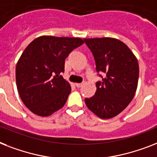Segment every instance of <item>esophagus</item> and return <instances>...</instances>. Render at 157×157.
<instances>
[{"mask_svg": "<svg viewBox=\"0 0 157 157\" xmlns=\"http://www.w3.org/2000/svg\"><path fill=\"white\" fill-rule=\"evenodd\" d=\"M83 84H84V83H76V86L77 88H80V87H81V86H82Z\"/></svg>", "mask_w": 157, "mask_h": 157, "instance_id": "1", "label": "esophagus"}]
</instances>
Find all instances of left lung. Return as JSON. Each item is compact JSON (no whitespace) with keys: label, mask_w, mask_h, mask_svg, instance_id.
I'll return each mask as SVG.
<instances>
[{"label":"left lung","mask_w":157,"mask_h":157,"mask_svg":"<svg viewBox=\"0 0 157 157\" xmlns=\"http://www.w3.org/2000/svg\"><path fill=\"white\" fill-rule=\"evenodd\" d=\"M84 41L93 53L97 72L102 79L96 83L94 96L85 99V104L99 118H113L123 111L135 96L139 79L137 59L118 39L97 38Z\"/></svg>","instance_id":"8db88e82"}]
</instances>
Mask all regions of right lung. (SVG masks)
Listing matches in <instances>:
<instances>
[{
    "label": "right lung",
    "instance_id": "add662e5",
    "mask_svg": "<svg viewBox=\"0 0 157 157\" xmlns=\"http://www.w3.org/2000/svg\"><path fill=\"white\" fill-rule=\"evenodd\" d=\"M83 43L80 38L41 36L24 50L16 66V83L30 111L46 117L64 105L71 92L69 83L61 76L64 60Z\"/></svg>",
    "mask_w": 157,
    "mask_h": 157
}]
</instances>
